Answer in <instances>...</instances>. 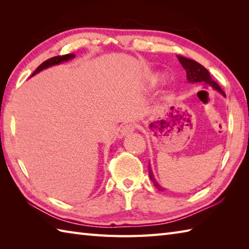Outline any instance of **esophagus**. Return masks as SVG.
I'll use <instances>...</instances> for the list:
<instances>
[{
  "label": "esophagus",
  "mask_w": 249,
  "mask_h": 249,
  "mask_svg": "<svg viewBox=\"0 0 249 249\" xmlns=\"http://www.w3.org/2000/svg\"><path fill=\"white\" fill-rule=\"evenodd\" d=\"M135 127L136 126L133 123H127V124L123 125L121 128V136H126L130 133H133V131L135 130Z\"/></svg>",
  "instance_id": "esophagus-1"
}]
</instances>
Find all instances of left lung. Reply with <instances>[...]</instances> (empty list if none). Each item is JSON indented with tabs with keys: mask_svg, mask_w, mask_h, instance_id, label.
I'll return each mask as SVG.
<instances>
[{
	"mask_svg": "<svg viewBox=\"0 0 249 249\" xmlns=\"http://www.w3.org/2000/svg\"><path fill=\"white\" fill-rule=\"evenodd\" d=\"M178 59L179 63L182 64V66L184 67V70L186 71V76H187L188 82H192V83L204 82L206 84H210V86L213 89H215L216 91H218L220 94H223L224 96H226V94L224 93L223 89H221L218 84L216 83L212 78H211L210 72L208 71L206 68H204L202 65L199 64L198 62L187 59V57H184L182 55H178ZM149 173H150V178L152 179V182L154 183V186L160 190H165V188L161 187L160 185L157 183L154 176H153L152 169L150 166H149Z\"/></svg>",
	"mask_w": 249,
	"mask_h": 249,
	"instance_id": "1",
	"label": "left lung"
}]
</instances>
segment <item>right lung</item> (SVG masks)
Segmentation results:
<instances>
[{"instance_id": "obj_1", "label": "right lung", "mask_w": 249, "mask_h": 249, "mask_svg": "<svg viewBox=\"0 0 249 249\" xmlns=\"http://www.w3.org/2000/svg\"><path fill=\"white\" fill-rule=\"evenodd\" d=\"M73 57H75V54H72V53L65 54V55H57V56H54V57H51V59L45 61L43 64H40L38 67H37L36 71L33 73H32L31 77H33L34 75H36V73H38L39 71L45 70V68H48L50 66L61 64V63L66 62V61H70V60L73 59Z\"/></svg>"}]
</instances>
